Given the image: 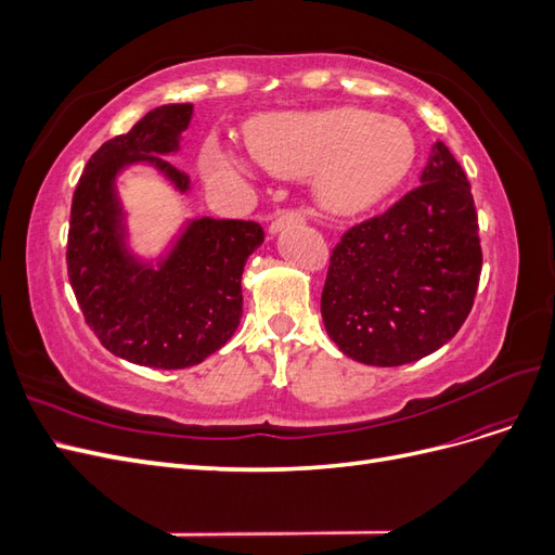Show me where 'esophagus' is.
<instances>
[{"label":"esophagus","mask_w":555,"mask_h":555,"mask_svg":"<svg viewBox=\"0 0 555 555\" xmlns=\"http://www.w3.org/2000/svg\"><path fill=\"white\" fill-rule=\"evenodd\" d=\"M306 220V215L300 212V210H282L275 220L271 222V233H278V231H282V229H287L289 224H298V222H304Z\"/></svg>","instance_id":"34e87169"}]
</instances>
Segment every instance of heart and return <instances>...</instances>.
I'll use <instances>...</instances> for the list:
<instances>
[{
	"label": "heart",
	"instance_id": "b5f03b06",
	"mask_svg": "<svg viewBox=\"0 0 555 555\" xmlns=\"http://www.w3.org/2000/svg\"><path fill=\"white\" fill-rule=\"evenodd\" d=\"M247 143L266 171L312 176L317 204L333 215L377 206L410 173L416 143L405 122L361 108L287 113L259 120ZM212 178H251L255 164L222 141L204 150Z\"/></svg>",
	"mask_w": 555,
	"mask_h": 555
}]
</instances>
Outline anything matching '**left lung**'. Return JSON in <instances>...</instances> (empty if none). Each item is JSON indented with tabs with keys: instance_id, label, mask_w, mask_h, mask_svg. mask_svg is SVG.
Masks as SVG:
<instances>
[{
	"instance_id": "left-lung-1",
	"label": "left lung",
	"mask_w": 555,
	"mask_h": 555,
	"mask_svg": "<svg viewBox=\"0 0 555 555\" xmlns=\"http://www.w3.org/2000/svg\"><path fill=\"white\" fill-rule=\"evenodd\" d=\"M479 275L475 198L461 164L438 141L422 184L347 229L333 247L322 292L326 333L365 365L418 361L459 333Z\"/></svg>"
}]
</instances>
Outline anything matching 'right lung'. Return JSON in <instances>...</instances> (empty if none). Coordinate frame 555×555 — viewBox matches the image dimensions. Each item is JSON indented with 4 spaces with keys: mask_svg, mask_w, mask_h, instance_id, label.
I'll use <instances>...</instances> for the list:
<instances>
[{
    "mask_svg": "<svg viewBox=\"0 0 555 555\" xmlns=\"http://www.w3.org/2000/svg\"><path fill=\"white\" fill-rule=\"evenodd\" d=\"M192 113V104L159 106L96 150L76 184L66 243L72 289L99 343L159 371L196 365L227 345L243 314L245 261L263 243L257 222L198 217L157 266L129 251L115 178L147 162L188 192V173L162 155L176 153Z\"/></svg>",
    "mask_w": 555,
    "mask_h": 555,
    "instance_id": "1",
    "label": "right lung"
}]
</instances>
